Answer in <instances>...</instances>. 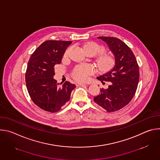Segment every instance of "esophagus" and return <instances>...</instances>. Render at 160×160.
<instances>
[{"instance_id": "1", "label": "esophagus", "mask_w": 160, "mask_h": 160, "mask_svg": "<svg viewBox=\"0 0 160 160\" xmlns=\"http://www.w3.org/2000/svg\"><path fill=\"white\" fill-rule=\"evenodd\" d=\"M77 86H80V85H87L86 83H81V82H77L76 83Z\"/></svg>"}]
</instances>
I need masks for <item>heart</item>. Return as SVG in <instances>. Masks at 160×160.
<instances>
[{"label":"heart","mask_w":160,"mask_h":160,"mask_svg":"<svg viewBox=\"0 0 160 160\" xmlns=\"http://www.w3.org/2000/svg\"><path fill=\"white\" fill-rule=\"evenodd\" d=\"M82 49L85 52H90L94 55L103 51V48L98 43L90 42L84 44ZM68 53L66 51L65 55ZM97 64L99 70L105 72L109 70L115 64V59L108 54H102L99 56L97 59ZM93 68L90 66H82L77 67L73 72V77L78 81L85 82L88 79L89 75L93 72Z\"/></svg>","instance_id":"heart-1"}]
</instances>
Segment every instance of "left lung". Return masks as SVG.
Listing matches in <instances>:
<instances>
[{
  "instance_id": "1",
  "label": "left lung",
  "mask_w": 160,
  "mask_h": 160,
  "mask_svg": "<svg viewBox=\"0 0 160 160\" xmlns=\"http://www.w3.org/2000/svg\"><path fill=\"white\" fill-rule=\"evenodd\" d=\"M115 57V64L109 71L97 78L110 82L108 88H101L94 102L108 112L119 110L128 104L136 92L139 80V68L136 58L127 45L116 37H99Z\"/></svg>"
}]
</instances>
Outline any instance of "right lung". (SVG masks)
<instances>
[{"label":"right lung","instance_id":"1","mask_svg":"<svg viewBox=\"0 0 160 160\" xmlns=\"http://www.w3.org/2000/svg\"><path fill=\"white\" fill-rule=\"evenodd\" d=\"M72 41L47 40L32 54L25 75L29 95L33 102L43 110L55 112L70 99L75 84L65 82L59 85L53 78L54 66L61 62Z\"/></svg>","mask_w":160,"mask_h":160}]
</instances>
